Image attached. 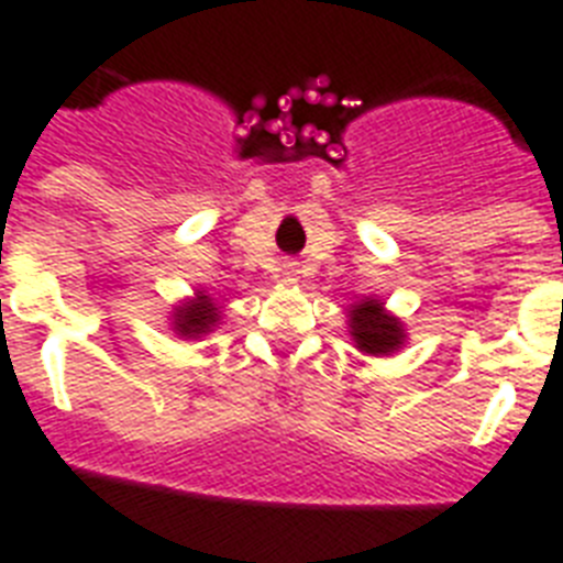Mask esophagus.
I'll return each mask as SVG.
<instances>
[{
	"mask_svg": "<svg viewBox=\"0 0 563 563\" xmlns=\"http://www.w3.org/2000/svg\"><path fill=\"white\" fill-rule=\"evenodd\" d=\"M286 277H289V280H295V277H298V268H295V265H286Z\"/></svg>",
	"mask_w": 563,
	"mask_h": 563,
	"instance_id": "1",
	"label": "esophagus"
}]
</instances>
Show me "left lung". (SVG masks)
Segmentation results:
<instances>
[{
    "label": "left lung",
    "mask_w": 563,
    "mask_h": 563,
    "mask_svg": "<svg viewBox=\"0 0 563 563\" xmlns=\"http://www.w3.org/2000/svg\"><path fill=\"white\" fill-rule=\"evenodd\" d=\"M349 333L354 349L368 357H393L407 342V330L398 316L386 310L384 300L360 298L349 307Z\"/></svg>",
    "instance_id": "left-lung-1"
}]
</instances>
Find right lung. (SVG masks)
Returning <instances> with one entry per match:
<instances>
[{
    "label": "right lung",
    "mask_w": 563,
    "mask_h": 563,
    "mask_svg": "<svg viewBox=\"0 0 563 563\" xmlns=\"http://www.w3.org/2000/svg\"><path fill=\"white\" fill-rule=\"evenodd\" d=\"M221 307L206 289H195V295L179 300L174 312H170V330L179 339H203L209 336L218 324H221Z\"/></svg>",
    "instance_id": "1"
}]
</instances>
